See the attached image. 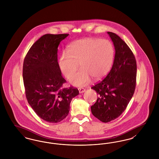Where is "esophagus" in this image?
Segmentation results:
<instances>
[{
  "instance_id": "1",
  "label": "esophagus",
  "mask_w": 159,
  "mask_h": 159,
  "mask_svg": "<svg viewBox=\"0 0 159 159\" xmlns=\"http://www.w3.org/2000/svg\"><path fill=\"white\" fill-rule=\"evenodd\" d=\"M78 90L79 91V93H83L84 92H85V89H84L83 88H78Z\"/></svg>"
}]
</instances>
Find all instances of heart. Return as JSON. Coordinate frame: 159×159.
I'll return each mask as SVG.
<instances>
[{
  "mask_svg": "<svg viewBox=\"0 0 159 159\" xmlns=\"http://www.w3.org/2000/svg\"><path fill=\"white\" fill-rule=\"evenodd\" d=\"M113 46L107 40L85 38L76 40L69 46L59 60L62 74L68 78L80 64L82 69L70 77V82L76 86L89 83L91 77L99 79L108 73L113 62Z\"/></svg>",
  "mask_w": 159,
  "mask_h": 159,
  "instance_id": "obj_1",
  "label": "heart"
}]
</instances>
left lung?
Segmentation results:
<instances>
[{
  "label": "left lung",
  "mask_w": 159,
  "mask_h": 159,
  "mask_svg": "<svg viewBox=\"0 0 159 159\" xmlns=\"http://www.w3.org/2000/svg\"><path fill=\"white\" fill-rule=\"evenodd\" d=\"M113 42V64L104 79L91 88L98 97L91 106L92 114L107 123L119 117L125 110L134 93L136 80L135 57L127 44L116 34L107 32Z\"/></svg>",
  "instance_id": "obj_1"
}]
</instances>
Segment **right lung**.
I'll return each mask as SVG.
<instances>
[{
  "label": "right lung",
  "mask_w": 159,
  "mask_h": 159,
  "mask_svg": "<svg viewBox=\"0 0 159 159\" xmlns=\"http://www.w3.org/2000/svg\"><path fill=\"white\" fill-rule=\"evenodd\" d=\"M68 34L42 36L31 46L23 63L25 96L34 111L43 120L58 123L68 115L73 98L79 90L62 88L66 80L58 62V47Z\"/></svg>",
  "instance_id": "obj_1"
}]
</instances>
